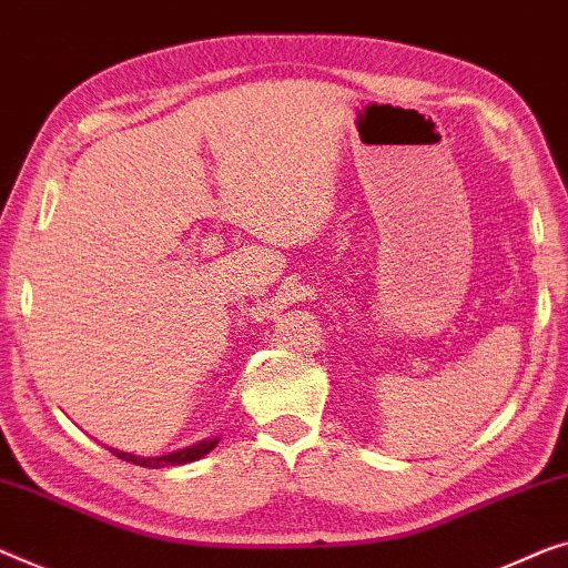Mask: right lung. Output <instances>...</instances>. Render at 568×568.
<instances>
[{
  "instance_id": "1",
  "label": "right lung",
  "mask_w": 568,
  "mask_h": 568,
  "mask_svg": "<svg viewBox=\"0 0 568 568\" xmlns=\"http://www.w3.org/2000/svg\"><path fill=\"white\" fill-rule=\"evenodd\" d=\"M216 444H219V438H209V442H199V444H193L189 448H181V452H173V454H165V456H134V454L120 452V448H109V452H112L114 456H120L122 462L138 464V467L163 469V467H181V464L196 462V459H201V456H206Z\"/></svg>"
}]
</instances>
